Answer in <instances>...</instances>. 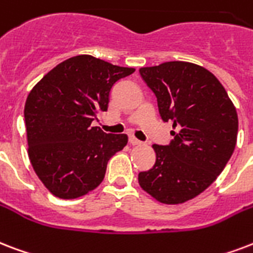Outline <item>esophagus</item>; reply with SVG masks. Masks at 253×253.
<instances>
[{"label":"esophagus","mask_w":253,"mask_h":253,"mask_svg":"<svg viewBox=\"0 0 253 253\" xmlns=\"http://www.w3.org/2000/svg\"><path fill=\"white\" fill-rule=\"evenodd\" d=\"M128 142H130V144H132V146H139V144H142V142L136 139V138H134V136H130V138H128Z\"/></svg>","instance_id":"obj_1"}]
</instances>
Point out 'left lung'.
Listing matches in <instances>:
<instances>
[{
	"label": "left lung",
	"mask_w": 253,
	"mask_h": 253,
	"mask_svg": "<svg viewBox=\"0 0 253 253\" xmlns=\"http://www.w3.org/2000/svg\"><path fill=\"white\" fill-rule=\"evenodd\" d=\"M157 96L165 122L173 121V139L154 144L157 162L139 172L147 194L165 204L194 199L228 163L238 138V113L215 75L191 62L172 61L139 69Z\"/></svg>",
	"instance_id": "left-lung-1"
}]
</instances>
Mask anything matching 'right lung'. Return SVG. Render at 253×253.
Returning <instances> with one entry per match:
<instances>
[{
	"label": "right lung",
	"instance_id": "add662e5",
	"mask_svg": "<svg viewBox=\"0 0 253 253\" xmlns=\"http://www.w3.org/2000/svg\"><path fill=\"white\" fill-rule=\"evenodd\" d=\"M92 57L77 55L50 70L29 92L25 103L28 154L43 186L57 198L75 199L95 190L126 134L91 127L98 111H107L110 90L132 74Z\"/></svg>",
	"mask_w": 253,
	"mask_h": 253
}]
</instances>
